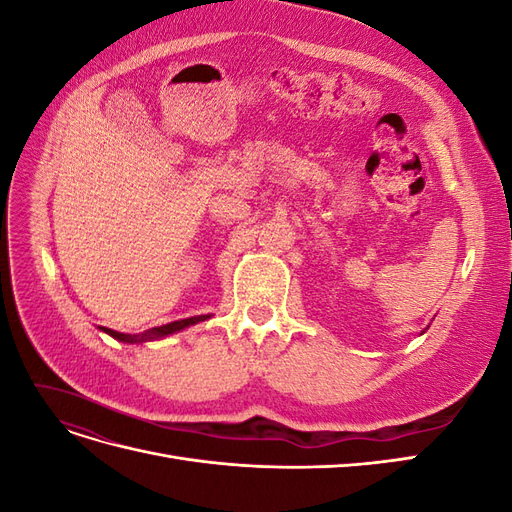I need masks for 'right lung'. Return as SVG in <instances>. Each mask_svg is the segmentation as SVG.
Returning <instances> with one entry per match:
<instances>
[{
    "label": "right lung",
    "mask_w": 512,
    "mask_h": 512,
    "mask_svg": "<svg viewBox=\"0 0 512 512\" xmlns=\"http://www.w3.org/2000/svg\"><path fill=\"white\" fill-rule=\"evenodd\" d=\"M209 316H194V318H185V320H177V322H168V324H162V327H153L149 329L147 333L143 335H126V333H117V331H111V329H102L104 333L113 335L115 339H119V342H126V344H136V342H145V339H153V337H164V335H170L175 331H181L185 327H190V324H196L200 320H207Z\"/></svg>",
    "instance_id": "obj_1"
}]
</instances>
